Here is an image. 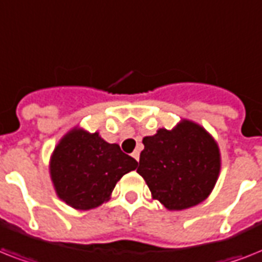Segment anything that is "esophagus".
I'll list each match as a JSON object with an SVG mask.
<instances>
[{"label":"esophagus","instance_id":"34e87169","mask_svg":"<svg viewBox=\"0 0 262 262\" xmlns=\"http://www.w3.org/2000/svg\"><path fill=\"white\" fill-rule=\"evenodd\" d=\"M132 156H133V158H135V159L137 160V162H139V160H140V152L139 151L133 152V154H132Z\"/></svg>","mask_w":262,"mask_h":262}]
</instances>
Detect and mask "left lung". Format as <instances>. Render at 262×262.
<instances>
[{"instance_id": "obj_1", "label": "left lung", "mask_w": 262, "mask_h": 262, "mask_svg": "<svg viewBox=\"0 0 262 262\" xmlns=\"http://www.w3.org/2000/svg\"><path fill=\"white\" fill-rule=\"evenodd\" d=\"M139 172L154 199L167 209H186L207 199L219 175V148L203 127L189 121L144 137Z\"/></svg>"}]
</instances>
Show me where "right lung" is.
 Here are the masks:
<instances>
[{
  "label": "right lung",
  "mask_w": 262,
  "mask_h": 262,
  "mask_svg": "<svg viewBox=\"0 0 262 262\" xmlns=\"http://www.w3.org/2000/svg\"><path fill=\"white\" fill-rule=\"evenodd\" d=\"M137 167L132 156L98 133H68L51 158V179L59 199L76 209H92L108 200L115 183Z\"/></svg>",
  "instance_id": "add662e5"
}]
</instances>
